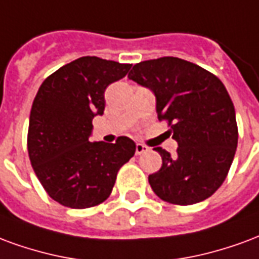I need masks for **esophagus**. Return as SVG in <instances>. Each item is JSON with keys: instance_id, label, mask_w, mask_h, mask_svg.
Masks as SVG:
<instances>
[{"instance_id": "1", "label": "esophagus", "mask_w": 259, "mask_h": 259, "mask_svg": "<svg viewBox=\"0 0 259 259\" xmlns=\"http://www.w3.org/2000/svg\"><path fill=\"white\" fill-rule=\"evenodd\" d=\"M149 148L148 146H145L142 143H137V149H135V153H137V156H141L145 152H148Z\"/></svg>"}]
</instances>
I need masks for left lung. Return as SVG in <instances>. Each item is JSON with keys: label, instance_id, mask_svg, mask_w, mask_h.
Here are the masks:
<instances>
[{"label": "left lung", "instance_id": "obj_1", "mask_svg": "<svg viewBox=\"0 0 259 259\" xmlns=\"http://www.w3.org/2000/svg\"><path fill=\"white\" fill-rule=\"evenodd\" d=\"M128 78L153 92L160 120H168L177 156L163 158L149 175L154 193L172 204L208 199L225 181L236 148L237 124L232 99L218 77L188 60L164 56L132 67Z\"/></svg>", "mask_w": 259, "mask_h": 259}]
</instances>
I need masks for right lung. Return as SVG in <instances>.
<instances>
[{
  "mask_svg": "<svg viewBox=\"0 0 259 259\" xmlns=\"http://www.w3.org/2000/svg\"><path fill=\"white\" fill-rule=\"evenodd\" d=\"M132 65L82 56L41 84L30 111L27 149L34 172L51 197L88 208L110 196L118 169L135 154L128 137L90 142L94 117L105 110V91Z\"/></svg>",
  "mask_w": 259,
  "mask_h": 259,
  "instance_id": "add662e5",
  "label": "right lung"
}]
</instances>
